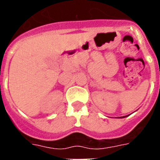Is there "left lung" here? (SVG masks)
<instances>
[{"label": "left lung", "instance_id": "8db88e82", "mask_svg": "<svg viewBox=\"0 0 160 160\" xmlns=\"http://www.w3.org/2000/svg\"><path fill=\"white\" fill-rule=\"evenodd\" d=\"M124 117H125V116H124ZM124 117H119V118H124Z\"/></svg>", "mask_w": 160, "mask_h": 160}]
</instances>
